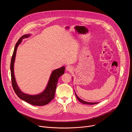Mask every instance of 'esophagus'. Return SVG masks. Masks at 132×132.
Wrapping results in <instances>:
<instances>
[{
  "label": "esophagus",
  "instance_id": "esophagus-1",
  "mask_svg": "<svg viewBox=\"0 0 132 132\" xmlns=\"http://www.w3.org/2000/svg\"><path fill=\"white\" fill-rule=\"evenodd\" d=\"M66 68L67 71H71L72 70V67L71 66H70V65L67 66Z\"/></svg>",
  "mask_w": 132,
  "mask_h": 132
}]
</instances>
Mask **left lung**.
Listing matches in <instances>:
<instances>
[{"mask_svg":"<svg viewBox=\"0 0 132 132\" xmlns=\"http://www.w3.org/2000/svg\"><path fill=\"white\" fill-rule=\"evenodd\" d=\"M72 80H73V77H72ZM75 95H76V97L77 98V99L78 100V101H79L80 102H81L83 104H89V105H92V104H97L98 103V102H87V101H85L83 100H82L81 99H80L79 97H78V96L77 95V94L76 93V92H75Z\"/></svg>","mask_w":132,"mask_h":132,"instance_id":"obj_1","label":"left lung"}]
</instances>
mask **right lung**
Instances as JSON below:
<instances>
[{
  "label": "right lung",
  "instance_id": "1",
  "mask_svg": "<svg viewBox=\"0 0 132 132\" xmlns=\"http://www.w3.org/2000/svg\"><path fill=\"white\" fill-rule=\"evenodd\" d=\"M31 35V34L23 35L18 40L15 45L10 64L11 81L13 90L19 98L32 105L42 106L48 104L54 99L58 80L62 75L64 74L65 67L62 66L60 68L54 70L52 72L47 86L44 90L41 93L35 95H31L23 92L18 86L15 80L14 73V64L18 46L21 44L23 39L28 38Z\"/></svg>",
  "mask_w": 132,
  "mask_h": 132
}]
</instances>
